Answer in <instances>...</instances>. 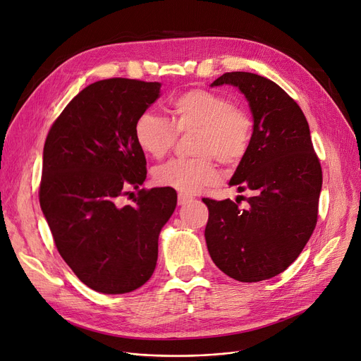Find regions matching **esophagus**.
Masks as SVG:
<instances>
[{"label":"esophagus","mask_w":361,"mask_h":361,"mask_svg":"<svg viewBox=\"0 0 361 361\" xmlns=\"http://www.w3.org/2000/svg\"><path fill=\"white\" fill-rule=\"evenodd\" d=\"M193 199L190 197V196H185V195H178V199H177V202H178V204L180 206H184V204H187V203H190Z\"/></svg>","instance_id":"obj_1"}]
</instances>
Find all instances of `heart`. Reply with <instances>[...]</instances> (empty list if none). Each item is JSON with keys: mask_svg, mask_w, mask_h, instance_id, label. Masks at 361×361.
Here are the masks:
<instances>
[{"mask_svg": "<svg viewBox=\"0 0 361 361\" xmlns=\"http://www.w3.org/2000/svg\"><path fill=\"white\" fill-rule=\"evenodd\" d=\"M173 117L146 111L135 124V137L146 155L161 159L181 133L196 131V158H174L159 165L155 181L181 195H195L219 181L218 159L225 166L238 165L247 155L253 121L247 112L221 93L207 89L187 90L171 102Z\"/></svg>", "mask_w": 361, "mask_h": 361, "instance_id": "heart-1", "label": "heart"}]
</instances>
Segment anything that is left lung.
Segmentation results:
<instances>
[{"label": "left lung", "mask_w": 361, "mask_h": 361, "mask_svg": "<svg viewBox=\"0 0 361 361\" xmlns=\"http://www.w3.org/2000/svg\"><path fill=\"white\" fill-rule=\"evenodd\" d=\"M234 85L253 114V137L230 185L245 209L226 200L203 199L209 218L207 250L216 267L240 282H259L286 271L307 244L319 212L322 166L307 120L298 104L275 82L247 71H231L212 86Z\"/></svg>", "instance_id": "left-lung-1"}]
</instances>
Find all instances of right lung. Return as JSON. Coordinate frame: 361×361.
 <instances>
[{
	"instance_id": "1",
	"label": "right lung",
	"mask_w": 361,
	"mask_h": 361,
	"mask_svg": "<svg viewBox=\"0 0 361 361\" xmlns=\"http://www.w3.org/2000/svg\"><path fill=\"white\" fill-rule=\"evenodd\" d=\"M159 89L136 79L94 82L68 102L45 140L42 212L64 262L98 293L143 286L157 267L161 228L176 209L174 188H139L147 171L135 124ZM130 188L138 196L123 207Z\"/></svg>"
}]
</instances>
